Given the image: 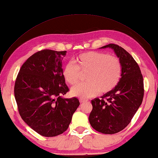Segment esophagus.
Returning a JSON list of instances; mask_svg holds the SVG:
<instances>
[{
  "mask_svg": "<svg viewBox=\"0 0 158 158\" xmlns=\"http://www.w3.org/2000/svg\"><path fill=\"white\" fill-rule=\"evenodd\" d=\"M88 100H85V99H84V98H80L79 99V102L81 103H83V102H87Z\"/></svg>",
  "mask_w": 158,
  "mask_h": 158,
  "instance_id": "esophagus-1",
  "label": "esophagus"
}]
</instances>
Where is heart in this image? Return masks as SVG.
Returning <instances> with one entry per match:
<instances>
[{
    "instance_id": "b5f03b06",
    "label": "heart",
    "mask_w": 158,
    "mask_h": 158,
    "mask_svg": "<svg viewBox=\"0 0 158 158\" xmlns=\"http://www.w3.org/2000/svg\"><path fill=\"white\" fill-rule=\"evenodd\" d=\"M74 63L68 62L63 66L62 74L65 81L72 85L79 82L81 73L85 76L87 82L72 89L73 96L89 98L100 91L106 93L113 90L121 77V61L115 56L99 52H88L75 58Z\"/></svg>"
}]
</instances>
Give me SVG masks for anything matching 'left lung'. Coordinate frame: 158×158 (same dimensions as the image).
Listing matches in <instances>:
<instances>
[{
	"label": "left lung",
	"mask_w": 158,
	"mask_h": 158,
	"mask_svg": "<svg viewBox=\"0 0 158 158\" xmlns=\"http://www.w3.org/2000/svg\"><path fill=\"white\" fill-rule=\"evenodd\" d=\"M113 49L121 63V77L111 91L91 100L89 122L98 132L112 135L124 129L139 108L143 98V81L139 67L127 51L109 44L100 49Z\"/></svg>",
	"instance_id": "left-lung-1"
}]
</instances>
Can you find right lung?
Returning <instances> with one entry per match:
<instances>
[{
  "label": "right lung",
  "instance_id": "add662e5",
  "mask_svg": "<svg viewBox=\"0 0 158 158\" xmlns=\"http://www.w3.org/2000/svg\"><path fill=\"white\" fill-rule=\"evenodd\" d=\"M66 52H37L23 64L16 79L15 97L21 118L44 137H56L68 130L80 105L77 98L63 97L69 90L62 74Z\"/></svg>",
  "mask_w": 158,
  "mask_h": 158
}]
</instances>
